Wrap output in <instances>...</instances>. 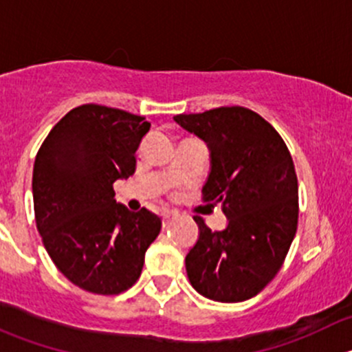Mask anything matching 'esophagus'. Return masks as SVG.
I'll return each instance as SVG.
<instances>
[{
	"label": "esophagus",
	"instance_id": "obj_1",
	"mask_svg": "<svg viewBox=\"0 0 352 352\" xmlns=\"http://www.w3.org/2000/svg\"><path fill=\"white\" fill-rule=\"evenodd\" d=\"M175 218H179V212L165 211V212H163V226H168L170 223H172Z\"/></svg>",
	"mask_w": 352,
	"mask_h": 352
}]
</instances>
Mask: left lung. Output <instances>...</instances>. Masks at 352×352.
Returning <instances> with one entry per match:
<instances>
[{
  "instance_id": "obj_1",
  "label": "left lung",
  "mask_w": 352,
  "mask_h": 352,
  "mask_svg": "<svg viewBox=\"0 0 352 352\" xmlns=\"http://www.w3.org/2000/svg\"><path fill=\"white\" fill-rule=\"evenodd\" d=\"M173 119L208 143L211 173L202 201L221 202L228 216L223 232L194 216L199 240L186 257L190 285L221 303L248 300L276 278L296 235L293 158L278 131L250 109L233 105Z\"/></svg>"
}]
</instances>
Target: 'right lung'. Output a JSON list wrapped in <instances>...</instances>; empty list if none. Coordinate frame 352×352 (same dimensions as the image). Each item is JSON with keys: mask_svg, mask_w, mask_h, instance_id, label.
<instances>
[{"mask_svg": "<svg viewBox=\"0 0 352 352\" xmlns=\"http://www.w3.org/2000/svg\"><path fill=\"white\" fill-rule=\"evenodd\" d=\"M151 124L98 104L69 110L34 163L35 225L56 267L94 294H119L140 279L162 219L113 199V182L136 170V150Z\"/></svg>", "mask_w": 352, "mask_h": 352, "instance_id": "add662e5", "label": "right lung"}]
</instances>
